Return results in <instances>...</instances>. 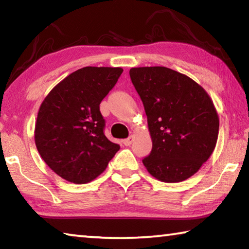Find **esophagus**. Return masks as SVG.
Instances as JSON below:
<instances>
[{
    "mask_svg": "<svg viewBox=\"0 0 249 249\" xmlns=\"http://www.w3.org/2000/svg\"><path fill=\"white\" fill-rule=\"evenodd\" d=\"M134 135H130V136L128 137V138H126V140H124V145L125 146H129V145H132V142H133V141H134Z\"/></svg>",
    "mask_w": 249,
    "mask_h": 249,
    "instance_id": "34e87169",
    "label": "esophagus"
}]
</instances>
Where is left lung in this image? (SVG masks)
<instances>
[{"label":"left lung","mask_w":249,"mask_h":249,"mask_svg":"<svg viewBox=\"0 0 249 249\" xmlns=\"http://www.w3.org/2000/svg\"><path fill=\"white\" fill-rule=\"evenodd\" d=\"M129 75L153 141L142 163L162 182L187 180L215 148L220 121L212 99L188 75L166 67L132 68Z\"/></svg>","instance_id":"obj_1"}]
</instances>
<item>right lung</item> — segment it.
<instances>
[{
    "label": "right lung",
    "mask_w": 249,
    "mask_h": 249,
    "mask_svg": "<svg viewBox=\"0 0 249 249\" xmlns=\"http://www.w3.org/2000/svg\"><path fill=\"white\" fill-rule=\"evenodd\" d=\"M122 72L119 67H84L59 82L41 103L35 144L44 161L62 179L90 182L120 149L104 135L100 103Z\"/></svg>",
    "instance_id": "obj_1"
}]
</instances>
